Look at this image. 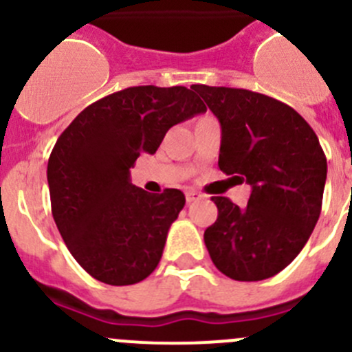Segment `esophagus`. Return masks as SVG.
Here are the masks:
<instances>
[{
	"instance_id": "obj_1",
	"label": "esophagus",
	"mask_w": 352,
	"mask_h": 352,
	"mask_svg": "<svg viewBox=\"0 0 352 352\" xmlns=\"http://www.w3.org/2000/svg\"><path fill=\"white\" fill-rule=\"evenodd\" d=\"M203 195L198 191H186V199L187 203H192V201H198V199H201Z\"/></svg>"
}]
</instances>
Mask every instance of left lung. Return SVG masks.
<instances>
[{
  "label": "left lung",
  "instance_id": "1",
  "mask_svg": "<svg viewBox=\"0 0 352 352\" xmlns=\"http://www.w3.org/2000/svg\"><path fill=\"white\" fill-rule=\"evenodd\" d=\"M222 128L219 168L252 186L239 208L213 196L219 215L205 245L222 274L261 281L283 271L304 248L321 213L327 157L295 109L257 91L192 85Z\"/></svg>",
  "mask_w": 352,
  "mask_h": 352
}]
</instances>
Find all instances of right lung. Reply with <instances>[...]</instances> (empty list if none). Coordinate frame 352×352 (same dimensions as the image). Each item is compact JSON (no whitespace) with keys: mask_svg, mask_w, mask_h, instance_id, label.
Wrapping results in <instances>:
<instances>
[{"mask_svg":"<svg viewBox=\"0 0 352 352\" xmlns=\"http://www.w3.org/2000/svg\"><path fill=\"white\" fill-rule=\"evenodd\" d=\"M186 87H130L94 102L62 131L48 160L52 213L72 257L95 280L123 287L156 269L182 191L151 195L130 180L173 124L205 113Z\"/></svg>","mask_w":352,"mask_h":352,"instance_id":"1","label":"right lung"}]
</instances>
